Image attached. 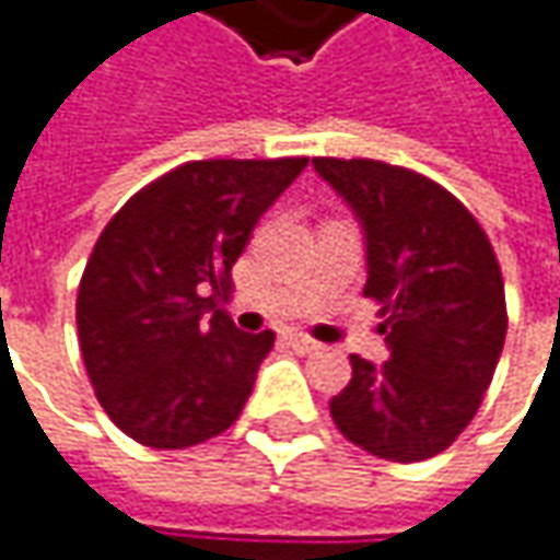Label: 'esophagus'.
Masks as SVG:
<instances>
[{
    "instance_id": "1",
    "label": "esophagus",
    "mask_w": 560,
    "mask_h": 560,
    "mask_svg": "<svg viewBox=\"0 0 560 560\" xmlns=\"http://www.w3.org/2000/svg\"><path fill=\"white\" fill-rule=\"evenodd\" d=\"M288 342H291L294 351H301V354H313V351H319V342H313V339H307V336H298V332H291V336H288Z\"/></svg>"
}]
</instances>
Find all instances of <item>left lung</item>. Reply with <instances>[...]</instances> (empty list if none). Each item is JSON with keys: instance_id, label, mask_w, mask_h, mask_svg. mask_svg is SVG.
Returning <instances> with one entry per match:
<instances>
[{"instance_id": "obj_1", "label": "left lung", "mask_w": 560, "mask_h": 560, "mask_svg": "<svg viewBox=\"0 0 560 560\" xmlns=\"http://www.w3.org/2000/svg\"><path fill=\"white\" fill-rule=\"evenodd\" d=\"M364 234V298L383 304L389 358L351 354L329 411L351 444L393 463L431 459L476 418L504 336V279L469 209L434 180L368 158H313Z\"/></svg>"}]
</instances>
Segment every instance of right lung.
Masks as SVG:
<instances>
[{
	"mask_svg": "<svg viewBox=\"0 0 560 560\" xmlns=\"http://www.w3.org/2000/svg\"><path fill=\"white\" fill-rule=\"evenodd\" d=\"M307 167L189 161L136 192L97 237L79 284V342L97 402L154 450L228 431L276 332H241L218 311L253 228Z\"/></svg>",
	"mask_w": 560,
	"mask_h": 560,
	"instance_id": "1",
	"label": "right lung"
}]
</instances>
